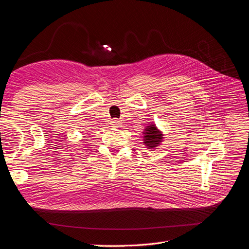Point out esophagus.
Instances as JSON below:
<instances>
[{
  "label": "esophagus",
  "mask_w": 249,
  "mask_h": 249,
  "mask_svg": "<svg viewBox=\"0 0 249 249\" xmlns=\"http://www.w3.org/2000/svg\"><path fill=\"white\" fill-rule=\"evenodd\" d=\"M111 124H114V125H121V121H119V119H117V118H113Z\"/></svg>",
  "instance_id": "34e87169"
}]
</instances>
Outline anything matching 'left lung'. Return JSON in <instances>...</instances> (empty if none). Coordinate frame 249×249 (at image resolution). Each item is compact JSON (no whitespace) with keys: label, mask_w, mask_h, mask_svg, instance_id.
<instances>
[{"label":"left lung","mask_w":249,"mask_h":249,"mask_svg":"<svg viewBox=\"0 0 249 249\" xmlns=\"http://www.w3.org/2000/svg\"><path fill=\"white\" fill-rule=\"evenodd\" d=\"M144 134H145V139H144L145 144L150 148L156 147L159 144V142H161V138H162L161 134H159L154 124H152L151 126H147Z\"/></svg>","instance_id":"8db88e82"}]
</instances>
